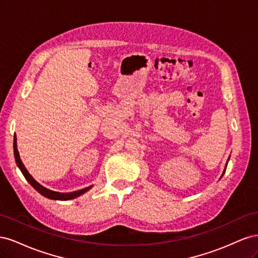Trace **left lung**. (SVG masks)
Listing matches in <instances>:
<instances>
[{
	"label": "left lung",
	"mask_w": 258,
	"mask_h": 258,
	"mask_svg": "<svg viewBox=\"0 0 258 258\" xmlns=\"http://www.w3.org/2000/svg\"><path fill=\"white\" fill-rule=\"evenodd\" d=\"M226 167H227V166H226ZM225 171H226V169H225V170H224V173H225ZM224 173H223V174H224ZM222 176H223V175H222Z\"/></svg>",
	"instance_id": "8db88e82"
}]
</instances>
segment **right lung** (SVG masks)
<instances>
[{
    "instance_id": "1",
    "label": "right lung",
    "mask_w": 258,
    "mask_h": 258,
    "mask_svg": "<svg viewBox=\"0 0 258 258\" xmlns=\"http://www.w3.org/2000/svg\"><path fill=\"white\" fill-rule=\"evenodd\" d=\"M14 155H15V159H16L17 166L21 170L22 174L25 175L27 181L31 185H32L38 192H40L41 195H43V196L46 197V198H49V199H52V200H71V199H74L76 197L81 196V195L85 194L86 191L89 190L91 188V186H89V187H86V188L76 190V191H72V192H58V191H53V190H50L48 188H46V187L42 186L40 183H37L35 179L32 177V175H31L28 172V170L26 169L25 166H23V163H22V161L20 159V156H19V153H18V150H17V139H16V136L14 137Z\"/></svg>"
}]
</instances>
